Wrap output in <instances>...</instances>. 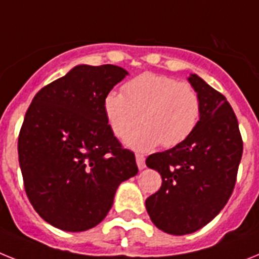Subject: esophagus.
<instances>
[{
	"label": "esophagus",
	"mask_w": 259,
	"mask_h": 259,
	"mask_svg": "<svg viewBox=\"0 0 259 259\" xmlns=\"http://www.w3.org/2000/svg\"><path fill=\"white\" fill-rule=\"evenodd\" d=\"M136 160H137V166L140 170H143L146 167V163H145V155L142 154H136Z\"/></svg>",
	"instance_id": "1"
}]
</instances>
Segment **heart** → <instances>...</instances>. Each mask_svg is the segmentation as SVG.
<instances>
[{
    "label": "heart",
    "mask_w": 259,
    "mask_h": 259,
    "mask_svg": "<svg viewBox=\"0 0 259 259\" xmlns=\"http://www.w3.org/2000/svg\"><path fill=\"white\" fill-rule=\"evenodd\" d=\"M122 93L110 91L103 101L106 122L117 138L132 149L149 151L162 143L172 149L183 143L199 125L201 99L196 88L175 77L145 72L125 82Z\"/></svg>",
    "instance_id": "b5f03b06"
}]
</instances>
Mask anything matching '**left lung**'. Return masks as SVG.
Masks as SVG:
<instances>
[{
  "mask_svg": "<svg viewBox=\"0 0 259 259\" xmlns=\"http://www.w3.org/2000/svg\"><path fill=\"white\" fill-rule=\"evenodd\" d=\"M188 81L201 99V117L190 138L147 156V167L162 177L159 191L146 199L156 228L183 236L212 221L232 196L242 156L238 121L227 99L201 77Z\"/></svg>",
  "mask_w": 259,
  "mask_h": 259,
  "instance_id": "1",
  "label": "left lung"
}]
</instances>
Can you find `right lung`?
Returning a JSON list of instances; mask_svg holds the SVG:
<instances>
[{
	"label": "right lung",
	"instance_id": "add662e5",
	"mask_svg": "<svg viewBox=\"0 0 259 259\" xmlns=\"http://www.w3.org/2000/svg\"><path fill=\"white\" fill-rule=\"evenodd\" d=\"M127 75L118 66H76L36 93L18 136L26 195L43 220L67 232L96 227L117 188L138 172L106 122L103 101Z\"/></svg>",
	"mask_w": 259,
	"mask_h": 259
}]
</instances>
